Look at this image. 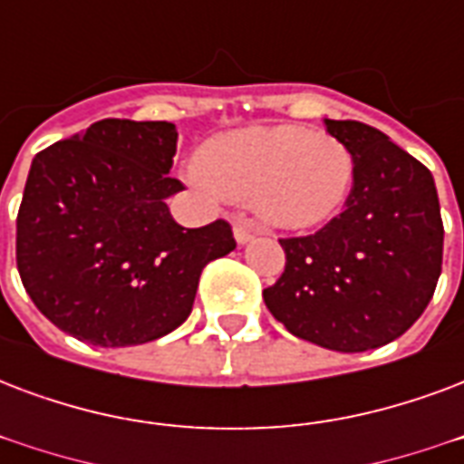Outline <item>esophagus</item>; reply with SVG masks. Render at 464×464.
I'll list each match as a JSON object with an SVG mask.
<instances>
[{
  "mask_svg": "<svg viewBox=\"0 0 464 464\" xmlns=\"http://www.w3.org/2000/svg\"><path fill=\"white\" fill-rule=\"evenodd\" d=\"M256 233H260V228H257V224L253 221V218H247V217L236 218V224H233V236H236L238 243H247V240L253 238Z\"/></svg>",
  "mask_w": 464,
  "mask_h": 464,
  "instance_id": "1",
  "label": "esophagus"
}]
</instances>
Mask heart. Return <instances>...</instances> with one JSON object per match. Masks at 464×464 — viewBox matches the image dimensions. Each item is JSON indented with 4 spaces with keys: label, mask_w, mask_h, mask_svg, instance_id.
Listing matches in <instances>:
<instances>
[{
    "label": "heart",
    "mask_w": 464,
    "mask_h": 464,
    "mask_svg": "<svg viewBox=\"0 0 464 464\" xmlns=\"http://www.w3.org/2000/svg\"><path fill=\"white\" fill-rule=\"evenodd\" d=\"M218 197L253 204L265 221L309 228L341 211L355 179L348 146L299 126L246 129L208 140L197 160Z\"/></svg>",
    "instance_id": "heart-1"
}]
</instances>
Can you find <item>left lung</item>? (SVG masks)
Segmentation results:
<instances>
[{
    "label": "left lung",
    "mask_w": 464,
    "mask_h": 464,
    "mask_svg": "<svg viewBox=\"0 0 464 464\" xmlns=\"http://www.w3.org/2000/svg\"><path fill=\"white\" fill-rule=\"evenodd\" d=\"M326 130L348 146L345 208L311 236L279 238L285 272L263 292L289 334L338 353L387 345L416 324L443 265V218L430 169L360 121Z\"/></svg>",
    "instance_id": "left-lung-1"
}]
</instances>
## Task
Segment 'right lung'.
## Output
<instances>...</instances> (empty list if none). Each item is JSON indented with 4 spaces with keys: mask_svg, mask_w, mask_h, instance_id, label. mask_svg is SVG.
<instances>
[{
    "mask_svg": "<svg viewBox=\"0 0 464 464\" xmlns=\"http://www.w3.org/2000/svg\"><path fill=\"white\" fill-rule=\"evenodd\" d=\"M175 150V123L104 119L34 158L16 267L38 311L77 341L168 335L189 316L201 270L236 247L224 218L182 228L169 217Z\"/></svg>",
    "mask_w": 464,
    "mask_h": 464,
    "instance_id": "obj_1",
    "label": "right lung"
}]
</instances>
